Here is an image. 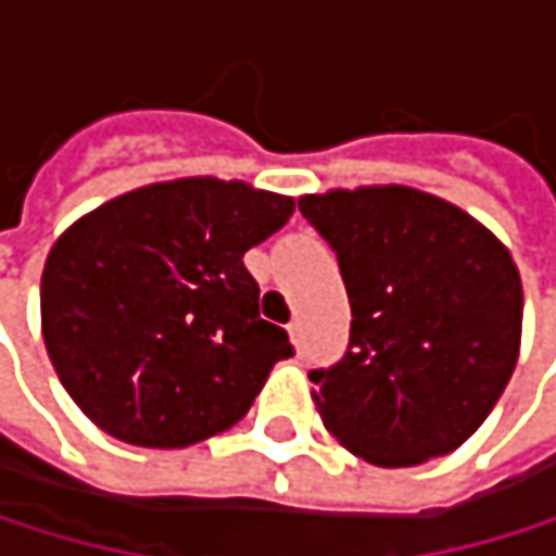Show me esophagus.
Listing matches in <instances>:
<instances>
[{
  "instance_id": "34e87169",
  "label": "esophagus",
  "mask_w": 556,
  "mask_h": 556,
  "mask_svg": "<svg viewBox=\"0 0 556 556\" xmlns=\"http://www.w3.org/2000/svg\"><path fill=\"white\" fill-rule=\"evenodd\" d=\"M287 333H290L293 346H303V327H300V319H293V324L287 327Z\"/></svg>"
}]
</instances>
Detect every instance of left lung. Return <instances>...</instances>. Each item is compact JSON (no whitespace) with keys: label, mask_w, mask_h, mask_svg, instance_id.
Returning <instances> with one entry per match:
<instances>
[{"label":"left lung","mask_w":556,"mask_h":556,"mask_svg":"<svg viewBox=\"0 0 556 556\" xmlns=\"http://www.w3.org/2000/svg\"><path fill=\"white\" fill-rule=\"evenodd\" d=\"M340 263L350 346L309 370L324 427L377 467L451 454L501 400L523 290L510 250L480 219L414 186L300 197Z\"/></svg>","instance_id":"8db88e82"}]
</instances>
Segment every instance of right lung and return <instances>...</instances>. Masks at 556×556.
<instances>
[{
  "label": "right lung",
  "mask_w": 556,
  "mask_h": 556,
  "mask_svg": "<svg viewBox=\"0 0 556 556\" xmlns=\"http://www.w3.org/2000/svg\"><path fill=\"white\" fill-rule=\"evenodd\" d=\"M293 216V197L240 179L149 182L52 243L42 340L76 407L136 446L200 443L237 424L273 363L293 356L260 319L243 253Z\"/></svg>",
  "instance_id": "obj_1"
}]
</instances>
